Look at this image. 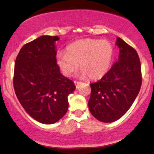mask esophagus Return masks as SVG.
I'll return each mask as SVG.
<instances>
[{"label": "esophagus", "instance_id": "esophagus-1", "mask_svg": "<svg viewBox=\"0 0 154 154\" xmlns=\"http://www.w3.org/2000/svg\"><path fill=\"white\" fill-rule=\"evenodd\" d=\"M74 82H75V85H76V86H77V85H78L79 84V83H80V82H78V81H76V80H75V81H74Z\"/></svg>", "mask_w": 154, "mask_h": 154}]
</instances>
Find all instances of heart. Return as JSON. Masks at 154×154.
Instances as JSON below:
<instances>
[{"label": "heart", "mask_w": 154, "mask_h": 154, "mask_svg": "<svg viewBox=\"0 0 154 154\" xmlns=\"http://www.w3.org/2000/svg\"><path fill=\"white\" fill-rule=\"evenodd\" d=\"M114 55L112 43L106 40L85 38L69 45L65 53L56 54V62L65 76H70L79 66L82 75L90 79L103 77L110 68Z\"/></svg>", "instance_id": "1"}]
</instances>
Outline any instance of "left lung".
<instances>
[{"label": "left lung", "mask_w": 154, "mask_h": 154, "mask_svg": "<svg viewBox=\"0 0 154 154\" xmlns=\"http://www.w3.org/2000/svg\"><path fill=\"white\" fill-rule=\"evenodd\" d=\"M119 61L96 82L91 83L88 106L94 117L102 122H113L129 110L142 84L141 65L135 48L120 38Z\"/></svg>", "instance_id": "1"}]
</instances>
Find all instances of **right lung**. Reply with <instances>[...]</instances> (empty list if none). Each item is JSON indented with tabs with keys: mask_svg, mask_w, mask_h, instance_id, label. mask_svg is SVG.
<instances>
[{
	"mask_svg": "<svg viewBox=\"0 0 154 154\" xmlns=\"http://www.w3.org/2000/svg\"><path fill=\"white\" fill-rule=\"evenodd\" d=\"M57 36L44 35L26 43L15 61L13 84L24 110L40 123L51 125L66 113L68 95L75 90L56 62Z\"/></svg>",
	"mask_w": 154,
	"mask_h": 154,
	"instance_id": "obj_1",
	"label": "right lung"
}]
</instances>
